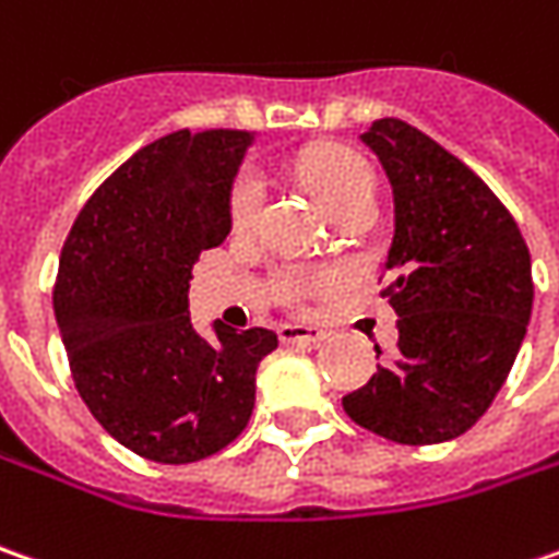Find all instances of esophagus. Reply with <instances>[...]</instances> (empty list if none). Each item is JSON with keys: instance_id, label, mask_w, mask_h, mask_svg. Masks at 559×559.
<instances>
[{"instance_id": "34e87169", "label": "esophagus", "mask_w": 559, "mask_h": 559, "mask_svg": "<svg viewBox=\"0 0 559 559\" xmlns=\"http://www.w3.org/2000/svg\"><path fill=\"white\" fill-rule=\"evenodd\" d=\"M281 343H324L328 331L321 328H306V324H284L278 331Z\"/></svg>"}]
</instances>
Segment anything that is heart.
Segmentation results:
<instances>
[{
	"label": "heart",
	"mask_w": 559,
	"mask_h": 559,
	"mask_svg": "<svg viewBox=\"0 0 559 559\" xmlns=\"http://www.w3.org/2000/svg\"><path fill=\"white\" fill-rule=\"evenodd\" d=\"M302 176L328 210H337V206L356 201L361 194H374L371 166L346 147H318V151H312L302 160ZM260 206L262 179L253 169H243L235 179L231 198H228V216L238 228H247L260 216Z\"/></svg>",
	"instance_id": "obj_1"
}]
</instances>
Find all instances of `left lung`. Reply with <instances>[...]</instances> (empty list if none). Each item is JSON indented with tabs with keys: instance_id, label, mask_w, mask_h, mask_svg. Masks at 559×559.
I'll use <instances>...</instances> for the list:
<instances>
[{
	"instance_id": "obj_1",
	"label": "left lung",
	"mask_w": 559,
	"mask_h": 559,
	"mask_svg": "<svg viewBox=\"0 0 559 559\" xmlns=\"http://www.w3.org/2000/svg\"><path fill=\"white\" fill-rule=\"evenodd\" d=\"M358 142L393 188L383 269L399 353L343 395L358 427L402 445L467 433L504 386L532 318V260L516 222L471 166L405 120L383 117ZM380 358V349H377Z\"/></svg>"
}]
</instances>
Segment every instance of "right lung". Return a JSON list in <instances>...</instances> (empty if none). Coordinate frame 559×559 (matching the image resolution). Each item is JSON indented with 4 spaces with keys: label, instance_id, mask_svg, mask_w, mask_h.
<instances>
[{
    "label": "right lung",
    "instance_id": "obj_1",
    "mask_svg": "<svg viewBox=\"0 0 559 559\" xmlns=\"http://www.w3.org/2000/svg\"><path fill=\"white\" fill-rule=\"evenodd\" d=\"M257 132L179 129L135 151L83 206L61 250L55 318L73 383L129 452L191 464L247 427L278 334H201L191 269L231 231L228 198Z\"/></svg>",
    "mask_w": 559,
    "mask_h": 559
}]
</instances>
